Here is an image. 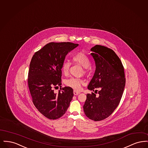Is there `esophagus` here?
<instances>
[{"mask_svg": "<svg viewBox=\"0 0 148 148\" xmlns=\"http://www.w3.org/2000/svg\"><path fill=\"white\" fill-rule=\"evenodd\" d=\"M73 93H74V95H78V94H80V92H77L76 90H74Z\"/></svg>", "mask_w": 148, "mask_h": 148, "instance_id": "esophagus-1", "label": "esophagus"}]
</instances>
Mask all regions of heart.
I'll return each instance as SVG.
<instances>
[{"label": "heart", "instance_id": "b5f03b06", "mask_svg": "<svg viewBox=\"0 0 148 148\" xmlns=\"http://www.w3.org/2000/svg\"><path fill=\"white\" fill-rule=\"evenodd\" d=\"M72 60L74 62L79 64L84 68V72H86L90 64V61L88 56L83 52L80 51L74 54L72 56ZM71 66V63L68 61H64L62 64V71L64 74L69 73ZM84 80L82 79L77 77H71L66 80L65 85L71 87L75 90H80L82 85L84 84Z\"/></svg>", "mask_w": 148, "mask_h": 148}]
</instances>
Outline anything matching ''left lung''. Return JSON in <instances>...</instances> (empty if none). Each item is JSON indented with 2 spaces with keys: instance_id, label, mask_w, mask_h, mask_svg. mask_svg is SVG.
<instances>
[{
  "instance_id": "obj_1",
  "label": "left lung",
  "mask_w": 148,
  "mask_h": 148,
  "mask_svg": "<svg viewBox=\"0 0 148 148\" xmlns=\"http://www.w3.org/2000/svg\"><path fill=\"white\" fill-rule=\"evenodd\" d=\"M96 69L88 89L97 92L87 94L83 109L90 119L100 121L109 116L119 105L125 85L124 69L113 50L96 45L90 49Z\"/></svg>"
}]
</instances>
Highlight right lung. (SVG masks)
Here are the masks:
<instances>
[{
	"label": "right lung",
	"instance_id": "add662e5",
	"mask_svg": "<svg viewBox=\"0 0 148 148\" xmlns=\"http://www.w3.org/2000/svg\"><path fill=\"white\" fill-rule=\"evenodd\" d=\"M79 44L71 42H51L35 52L32 57L28 83L33 103L38 111L49 119L62 117L70 105L73 89L62 87V64L65 56Z\"/></svg>",
	"mask_w": 148,
	"mask_h": 148
}]
</instances>
